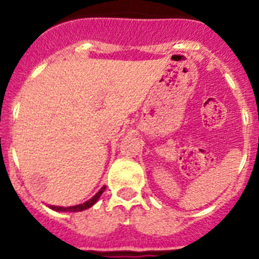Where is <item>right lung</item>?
Wrapping results in <instances>:
<instances>
[{
    "label": "right lung",
    "instance_id": "right-lung-1",
    "mask_svg": "<svg viewBox=\"0 0 259 259\" xmlns=\"http://www.w3.org/2000/svg\"><path fill=\"white\" fill-rule=\"evenodd\" d=\"M105 188H106V187H105V185H104V187H102V188L100 189V191H98L97 193H96L95 196H93L92 198H91V200H88V201H87V202L81 203V205H76V206H70V207L50 206V209L56 210V211H81V210L89 209V207H91V206H93V205H95V203L97 202V200H98V198L101 197V194L104 193Z\"/></svg>",
    "mask_w": 259,
    "mask_h": 259
}]
</instances>
